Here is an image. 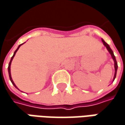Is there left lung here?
Returning a JSON list of instances; mask_svg holds the SVG:
<instances>
[{"mask_svg":"<svg viewBox=\"0 0 125 125\" xmlns=\"http://www.w3.org/2000/svg\"><path fill=\"white\" fill-rule=\"evenodd\" d=\"M102 42H103V44H104V46L106 47V49H107V51L109 52V53L110 54V55L112 56V58H113V59L114 61V66H115V74H114V77H113V81L115 80V78L116 77V74H117V61H116V59H115V56L114 55V53L113 52V50L111 49V48L110 47V46L107 44L106 42H105V41L103 40V39H102Z\"/></svg>","mask_w":125,"mask_h":125,"instance_id":"1","label":"left lung"}]
</instances>
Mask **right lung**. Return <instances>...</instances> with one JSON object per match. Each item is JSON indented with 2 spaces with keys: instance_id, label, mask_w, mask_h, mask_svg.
<instances>
[{
  "instance_id": "right-lung-1",
  "label": "right lung",
  "mask_w": 125,
  "mask_h": 125,
  "mask_svg": "<svg viewBox=\"0 0 125 125\" xmlns=\"http://www.w3.org/2000/svg\"><path fill=\"white\" fill-rule=\"evenodd\" d=\"M24 44V43H23ZM23 44H20L18 46V49L15 51V52H14V54H13V56L11 57V59H10V63H9V65H8V73H9V77H10V81L12 82V85L16 88H18H18L16 86V85L15 84V83L13 82V81H12V77H11V73H10V65H11V62L12 61V59H13V58H14V56H15V54H16V52H18V50L19 49V48H20V47L21 46V45H22ZM19 90V89H18Z\"/></svg>"
}]
</instances>
